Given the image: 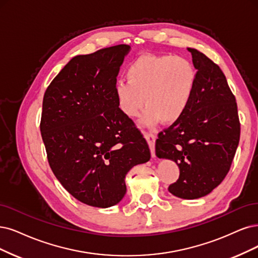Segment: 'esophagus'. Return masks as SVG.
<instances>
[{"mask_svg":"<svg viewBox=\"0 0 258 258\" xmlns=\"http://www.w3.org/2000/svg\"><path fill=\"white\" fill-rule=\"evenodd\" d=\"M145 137H146L148 144H149L152 156L155 157V139H156L155 135L153 134V133H151V132H146L145 133Z\"/></svg>","mask_w":258,"mask_h":258,"instance_id":"34e87169","label":"esophagus"}]
</instances>
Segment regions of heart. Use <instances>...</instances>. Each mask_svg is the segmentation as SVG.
Returning a JSON list of instances; mask_svg holds the SVG:
<instances>
[{
	"label": "heart",
	"instance_id": "heart-1",
	"mask_svg": "<svg viewBox=\"0 0 258 258\" xmlns=\"http://www.w3.org/2000/svg\"><path fill=\"white\" fill-rule=\"evenodd\" d=\"M126 78L127 82L116 85L120 108L135 118L146 104L144 121L154 125L160 119L173 123L183 116L192 99L198 75L186 57L140 54L127 66Z\"/></svg>",
	"mask_w": 258,
	"mask_h": 258
}]
</instances>
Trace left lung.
Wrapping results in <instances>:
<instances>
[{
	"label": "left lung",
	"mask_w": 258,
	"mask_h": 258,
	"mask_svg": "<svg viewBox=\"0 0 258 258\" xmlns=\"http://www.w3.org/2000/svg\"><path fill=\"white\" fill-rule=\"evenodd\" d=\"M188 51L198 75L192 99L182 117L158 133L155 152L179 168L169 191L192 200L212 192L228 173L239 144L240 121L220 67L196 49Z\"/></svg>",
	"instance_id": "8db88e82"
}]
</instances>
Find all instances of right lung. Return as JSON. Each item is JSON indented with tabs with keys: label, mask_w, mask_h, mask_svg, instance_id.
Here are the masks:
<instances>
[{
	"label": "right lung",
	"mask_w": 258,
	"mask_h": 258,
	"mask_svg": "<svg viewBox=\"0 0 258 258\" xmlns=\"http://www.w3.org/2000/svg\"><path fill=\"white\" fill-rule=\"evenodd\" d=\"M130 49L118 44L73 57L43 95L40 132L49 165L67 191L94 207L118 204L128 171L151 158L147 140L116 95Z\"/></svg>",
	"instance_id": "obj_1"
}]
</instances>
